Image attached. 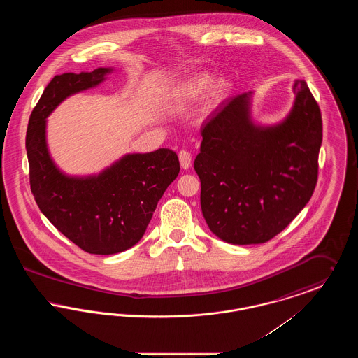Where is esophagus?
<instances>
[{"instance_id":"esophagus-1","label":"esophagus","mask_w":358,"mask_h":358,"mask_svg":"<svg viewBox=\"0 0 358 358\" xmlns=\"http://www.w3.org/2000/svg\"><path fill=\"white\" fill-rule=\"evenodd\" d=\"M178 159L181 164V168L187 171L192 166V154L189 153L187 150H181L178 153Z\"/></svg>"}]
</instances>
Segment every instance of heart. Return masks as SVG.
<instances>
[{
    "label": "heart",
    "mask_w": 358,
    "mask_h": 358,
    "mask_svg": "<svg viewBox=\"0 0 358 358\" xmlns=\"http://www.w3.org/2000/svg\"><path fill=\"white\" fill-rule=\"evenodd\" d=\"M232 94V85L227 79H216L206 73L197 72L185 76L173 85L168 92V101L173 107H184L199 102L203 96L206 113L219 110Z\"/></svg>",
    "instance_id": "b5f03b06"
}]
</instances>
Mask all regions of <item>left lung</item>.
Listing matches in <instances>:
<instances>
[{"label":"left lung","instance_id":"obj_1","mask_svg":"<svg viewBox=\"0 0 358 358\" xmlns=\"http://www.w3.org/2000/svg\"><path fill=\"white\" fill-rule=\"evenodd\" d=\"M289 114L263 126L252 118L254 92L224 104L201 131L194 171L209 229L231 244H260L305 208L318 177L322 117L305 80L292 85Z\"/></svg>","mask_w":358,"mask_h":358}]
</instances>
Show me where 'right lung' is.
Instances as JSON below:
<instances>
[{
    "label": "right lung",
    "mask_w": 358,
    "mask_h": 358,
    "mask_svg": "<svg viewBox=\"0 0 358 358\" xmlns=\"http://www.w3.org/2000/svg\"><path fill=\"white\" fill-rule=\"evenodd\" d=\"M114 69L56 75L31 114L27 130L29 181L43 215L88 254L113 255L142 238L165 190L180 173L171 149L126 154L98 174L69 176L52 159L47 118L71 95L94 88Z\"/></svg>",
    "instance_id": "add662e5"
}]
</instances>
